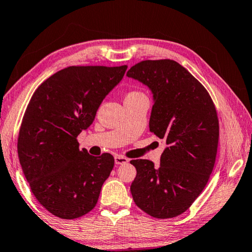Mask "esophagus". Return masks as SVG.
<instances>
[{
  "label": "esophagus",
  "mask_w": 252,
  "mask_h": 252,
  "mask_svg": "<svg viewBox=\"0 0 252 252\" xmlns=\"http://www.w3.org/2000/svg\"><path fill=\"white\" fill-rule=\"evenodd\" d=\"M114 162H116V164H125L126 162H129V159H126L123 156H116L114 157Z\"/></svg>",
  "instance_id": "esophagus-1"
}]
</instances>
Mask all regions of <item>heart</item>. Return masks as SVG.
Listing matches in <instances>:
<instances>
[{"mask_svg":"<svg viewBox=\"0 0 252 252\" xmlns=\"http://www.w3.org/2000/svg\"><path fill=\"white\" fill-rule=\"evenodd\" d=\"M139 95H142L141 92H138V91H131L126 94V97H135V96H139Z\"/></svg>","mask_w":252,"mask_h":252,"instance_id":"obj_1","label":"heart"}]
</instances>
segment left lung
<instances>
[{
	"instance_id": "1",
	"label": "left lung",
	"mask_w": 252,
	"mask_h": 252,
	"mask_svg": "<svg viewBox=\"0 0 252 252\" xmlns=\"http://www.w3.org/2000/svg\"><path fill=\"white\" fill-rule=\"evenodd\" d=\"M153 94L149 127L165 140L160 167L130 161L136 169L131 193L136 206L158 219L174 218L194 202L215 167L219 121L203 85L173 60H146L127 71Z\"/></svg>"
}]
</instances>
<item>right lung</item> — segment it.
<instances>
[{
    "label": "right lung",
    "instance_id": "1",
    "mask_svg": "<svg viewBox=\"0 0 252 252\" xmlns=\"http://www.w3.org/2000/svg\"><path fill=\"white\" fill-rule=\"evenodd\" d=\"M126 65L69 66L46 79L30 100L18 139V155L31 190L61 219L80 218L95 207L114 165L110 153L93 157L76 138L94 120Z\"/></svg>",
    "mask_w": 252,
    "mask_h": 252
}]
</instances>
